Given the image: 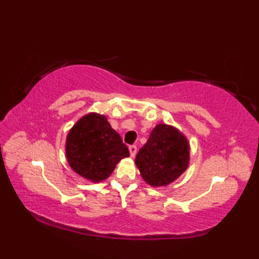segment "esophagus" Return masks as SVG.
I'll return each instance as SVG.
<instances>
[{
  "instance_id": "obj_1",
  "label": "esophagus",
  "mask_w": 259,
  "mask_h": 259,
  "mask_svg": "<svg viewBox=\"0 0 259 259\" xmlns=\"http://www.w3.org/2000/svg\"><path fill=\"white\" fill-rule=\"evenodd\" d=\"M129 152H130V155L131 156H135L137 154V146L136 145H130L129 146Z\"/></svg>"
}]
</instances>
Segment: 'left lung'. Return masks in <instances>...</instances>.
Instances as JSON below:
<instances>
[{
  "mask_svg": "<svg viewBox=\"0 0 259 259\" xmlns=\"http://www.w3.org/2000/svg\"><path fill=\"white\" fill-rule=\"evenodd\" d=\"M190 160L186 138L166 124H157L136 156L142 177L152 186L168 185L185 171Z\"/></svg>",
  "mask_w": 259,
  "mask_h": 259,
  "instance_id": "8db88e82",
  "label": "left lung"
}]
</instances>
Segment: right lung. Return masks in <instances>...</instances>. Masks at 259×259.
I'll list each match as a JSON object with an SVG mask.
<instances>
[{"label": "right lung", "mask_w": 259, "mask_h": 259, "mask_svg": "<svg viewBox=\"0 0 259 259\" xmlns=\"http://www.w3.org/2000/svg\"><path fill=\"white\" fill-rule=\"evenodd\" d=\"M66 155L74 171L93 182H100L112 174L117 162L129 156V150L106 117L91 113L69 131Z\"/></svg>", "instance_id": "1"}]
</instances>
